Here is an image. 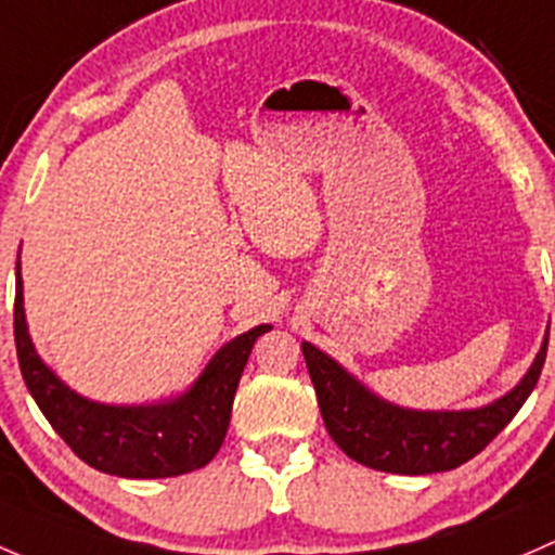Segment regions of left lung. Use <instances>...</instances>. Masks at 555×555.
Segmentation results:
<instances>
[{
    "label": "left lung",
    "instance_id": "1",
    "mask_svg": "<svg viewBox=\"0 0 555 555\" xmlns=\"http://www.w3.org/2000/svg\"><path fill=\"white\" fill-rule=\"evenodd\" d=\"M320 414L334 443L350 460L398 476L454 470L483 451L532 396L547 356V334L524 379L481 409L416 411L387 403L347 374L334 358L301 341Z\"/></svg>",
    "mask_w": 555,
    "mask_h": 555
}]
</instances>
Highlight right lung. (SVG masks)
<instances>
[{
    "label": "right lung",
    "instance_id": "1",
    "mask_svg": "<svg viewBox=\"0 0 555 555\" xmlns=\"http://www.w3.org/2000/svg\"><path fill=\"white\" fill-rule=\"evenodd\" d=\"M13 325L23 382L39 411L79 460L119 478H170L208 465L224 443L250 350L272 328L256 325L227 341L184 396L150 405H108L77 396L37 356L23 312L21 261H15Z\"/></svg>",
    "mask_w": 555,
    "mask_h": 555
}]
</instances>
